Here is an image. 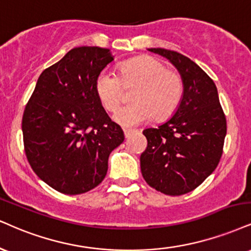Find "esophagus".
I'll list each match as a JSON object with an SVG mask.
<instances>
[{
    "mask_svg": "<svg viewBox=\"0 0 251 251\" xmlns=\"http://www.w3.org/2000/svg\"><path fill=\"white\" fill-rule=\"evenodd\" d=\"M135 131H133V129H128V128H125L124 129V134H125V138H128L129 135H131L132 133H134Z\"/></svg>",
    "mask_w": 251,
    "mask_h": 251,
    "instance_id": "esophagus-1",
    "label": "esophagus"
}]
</instances>
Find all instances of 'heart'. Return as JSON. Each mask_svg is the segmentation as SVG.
Wrapping results in <instances>:
<instances>
[{
  "mask_svg": "<svg viewBox=\"0 0 251 251\" xmlns=\"http://www.w3.org/2000/svg\"><path fill=\"white\" fill-rule=\"evenodd\" d=\"M120 76L102 70L96 78L95 90L107 111H116L123 99V86L139 84L132 96L133 104L113 114V120L125 127L170 117L183 96V81L177 72L166 69L154 57L141 56L120 65Z\"/></svg>",
  "mask_w": 251,
  "mask_h": 251,
  "instance_id": "b5f03b06",
  "label": "heart"
}]
</instances>
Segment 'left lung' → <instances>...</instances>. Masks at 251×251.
Returning <instances> with one entry per match:
<instances>
[{
    "label": "left lung",
    "instance_id": "obj_1",
    "mask_svg": "<svg viewBox=\"0 0 251 251\" xmlns=\"http://www.w3.org/2000/svg\"><path fill=\"white\" fill-rule=\"evenodd\" d=\"M175 66L183 96L167 122L144 129L147 149L140 155L145 181L166 195H182L213 173L222 155L227 122L215 83L196 63L175 51L151 48Z\"/></svg>",
    "mask_w": 251,
    "mask_h": 251
}]
</instances>
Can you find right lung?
Here are the masks:
<instances>
[{
    "mask_svg": "<svg viewBox=\"0 0 251 251\" xmlns=\"http://www.w3.org/2000/svg\"><path fill=\"white\" fill-rule=\"evenodd\" d=\"M113 59L110 50L98 47L70 50L42 72L24 110L26 159L39 179L63 194L98 186L110 153L125 139L95 90L97 76Z\"/></svg>",
    "mask_w": 251,
    "mask_h": 251,
    "instance_id": "right-lung-1",
    "label": "right lung"
}]
</instances>
